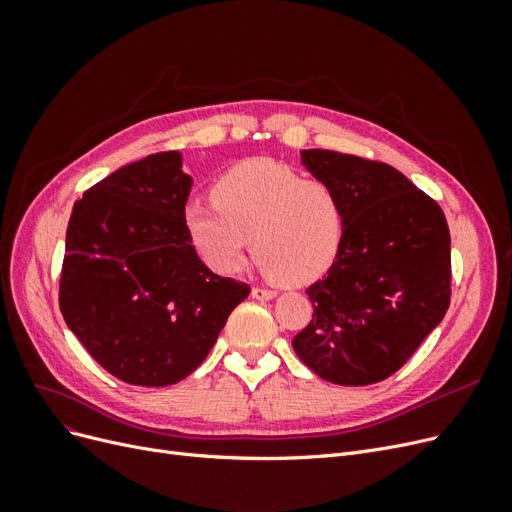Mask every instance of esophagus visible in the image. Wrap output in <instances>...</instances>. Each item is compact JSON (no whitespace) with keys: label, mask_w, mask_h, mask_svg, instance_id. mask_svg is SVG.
<instances>
[{"label":"esophagus","mask_w":512,"mask_h":512,"mask_svg":"<svg viewBox=\"0 0 512 512\" xmlns=\"http://www.w3.org/2000/svg\"><path fill=\"white\" fill-rule=\"evenodd\" d=\"M252 297L258 299V301H269L273 297H277V292L271 290V288H262V286H254L252 288Z\"/></svg>","instance_id":"obj_1"}]
</instances>
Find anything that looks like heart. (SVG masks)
I'll return each instance as SVG.
<instances>
[{"label":"heart","mask_w":512,"mask_h":512,"mask_svg":"<svg viewBox=\"0 0 512 512\" xmlns=\"http://www.w3.org/2000/svg\"><path fill=\"white\" fill-rule=\"evenodd\" d=\"M213 203L185 207V228L207 265L241 269L252 237L260 267L282 284L327 271L346 232V211L331 185L273 160H247L213 183Z\"/></svg>","instance_id":"heart-1"}]
</instances>
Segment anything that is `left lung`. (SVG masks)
<instances>
[{"label":"left lung","mask_w":512,"mask_h":512,"mask_svg":"<svg viewBox=\"0 0 512 512\" xmlns=\"http://www.w3.org/2000/svg\"><path fill=\"white\" fill-rule=\"evenodd\" d=\"M346 211L339 254L305 292L312 320L292 348L322 380L344 386L393 376L451 303V232L440 205L397 168L327 149L301 151Z\"/></svg>","instance_id":"8db88e82"}]
</instances>
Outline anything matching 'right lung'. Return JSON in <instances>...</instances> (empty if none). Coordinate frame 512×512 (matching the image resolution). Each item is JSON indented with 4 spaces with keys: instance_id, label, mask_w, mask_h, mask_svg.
Listing matches in <instances>:
<instances>
[{
    "instance_id": "add662e5",
    "label": "right lung",
    "mask_w": 512,
    "mask_h": 512,
    "mask_svg": "<svg viewBox=\"0 0 512 512\" xmlns=\"http://www.w3.org/2000/svg\"><path fill=\"white\" fill-rule=\"evenodd\" d=\"M179 151L123 166L74 203L59 280L68 329L108 374L168 386L207 359L250 286L215 275L185 228Z\"/></svg>"
}]
</instances>
